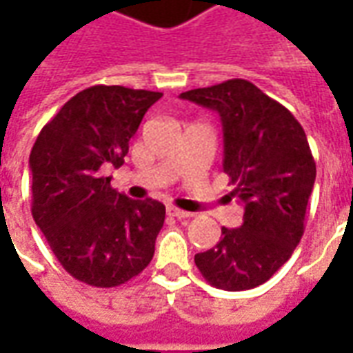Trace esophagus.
Here are the masks:
<instances>
[{
  "label": "esophagus",
  "mask_w": 353,
  "mask_h": 353,
  "mask_svg": "<svg viewBox=\"0 0 353 353\" xmlns=\"http://www.w3.org/2000/svg\"><path fill=\"white\" fill-rule=\"evenodd\" d=\"M166 214L170 217H176V219H187V217H192L191 212H185V210H179L176 206H168L166 208Z\"/></svg>",
  "instance_id": "34e87169"
}]
</instances>
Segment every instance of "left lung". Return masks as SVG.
I'll list each match as a JSON object with an SVG mask.
<instances>
[{
	"label": "left lung",
	"instance_id": "8db88e82",
	"mask_svg": "<svg viewBox=\"0 0 353 353\" xmlns=\"http://www.w3.org/2000/svg\"><path fill=\"white\" fill-rule=\"evenodd\" d=\"M214 109L223 124V172L244 206L240 229L194 255L200 274L225 291L253 289L270 280L295 252L316 181V162L303 126L281 103L245 79H229L181 94Z\"/></svg>",
	"mask_w": 353,
	"mask_h": 353
}]
</instances>
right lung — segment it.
Instances as JSON below:
<instances>
[{
  "label": "right lung",
  "mask_w": 353,
  "mask_h": 353,
  "mask_svg": "<svg viewBox=\"0 0 353 353\" xmlns=\"http://www.w3.org/2000/svg\"><path fill=\"white\" fill-rule=\"evenodd\" d=\"M161 96L119 85L85 88L32 147L34 221L65 272L83 283L117 288L153 259L166 208L117 192L101 170L123 166L128 141Z\"/></svg>",
  "instance_id": "right-lung-1"
}]
</instances>
